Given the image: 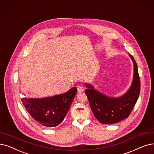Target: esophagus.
Segmentation results:
<instances>
[{
    "instance_id": "1",
    "label": "esophagus",
    "mask_w": 154,
    "mask_h": 154,
    "mask_svg": "<svg viewBox=\"0 0 154 154\" xmlns=\"http://www.w3.org/2000/svg\"><path fill=\"white\" fill-rule=\"evenodd\" d=\"M77 89H78V93H82V92L83 91V88L82 87V86H79V85H78L77 86Z\"/></svg>"
}]
</instances>
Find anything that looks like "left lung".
Masks as SVG:
<instances>
[{"label":"left lung","instance_id":"left-lung-1","mask_svg":"<svg viewBox=\"0 0 154 154\" xmlns=\"http://www.w3.org/2000/svg\"><path fill=\"white\" fill-rule=\"evenodd\" d=\"M133 66L131 87L125 94L118 97H109L96 90L93 85L85 83V91L90 108L97 119L102 124H114L127 118L137 102L140 92V80L136 61L130 54Z\"/></svg>","mask_w":154,"mask_h":154}]
</instances>
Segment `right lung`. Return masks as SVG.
I'll return each instance as SVG.
<instances>
[{"label": "right lung", "instance_id": "1", "mask_svg": "<svg viewBox=\"0 0 154 154\" xmlns=\"http://www.w3.org/2000/svg\"><path fill=\"white\" fill-rule=\"evenodd\" d=\"M77 93L72 87L66 93L44 98H22L24 107L40 125L55 127L63 122Z\"/></svg>", "mask_w": 154, "mask_h": 154}]
</instances>
